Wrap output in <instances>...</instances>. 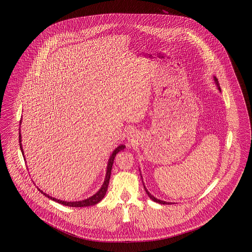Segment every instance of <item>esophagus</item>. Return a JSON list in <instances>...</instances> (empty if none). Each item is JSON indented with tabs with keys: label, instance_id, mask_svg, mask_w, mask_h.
Returning a JSON list of instances; mask_svg holds the SVG:
<instances>
[{
	"label": "esophagus",
	"instance_id": "esophagus-1",
	"mask_svg": "<svg viewBox=\"0 0 252 252\" xmlns=\"http://www.w3.org/2000/svg\"><path fill=\"white\" fill-rule=\"evenodd\" d=\"M128 142L130 143V144H133L135 143V138H134V136L132 134L128 136Z\"/></svg>",
	"mask_w": 252,
	"mask_h": 252
}]
</instances>
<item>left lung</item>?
I'll use <instances>...</instances> for the list:
<instances>
[{
  "label": "left lung",
  "instance_id": "left-lung-1",
  "mask_svg": "<svg viewBox=\"0 0 252 252\" xmlns=\"http://www.w3.org/2000/svg\"><path fill=\"white\" fill-rule=\"evenodd\" d=\"M215 81H216V85H217V87H218V90H219V91H221V89H220V87H219V83H218V80H217V79H216V77H215ZM141 177H142V176H141ZM144 190H145V192H146V193H147V194H148V196H149V197H150V198H151V199H152V200H153V201H155V202H158V203H159V204H168V205H169V204H172V203H170V202H165V201H162V200H159V199H158V198H156V197H154V196H153V195H152V194H151V193H150V192H148V191H147V189H146V188H145V186H144Z\"/></svg>",
  "mask_w": 252,
  "mask_h": 252
}]
</instances>
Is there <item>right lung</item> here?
I'll use <instances>...</instances> for the list:
<instances>
[{"mask_svg": "<svg viewBox=\"0 0 252 252\" xmlns=\"http://www.w3.org/2000/svg\"><path fill=\"white\" fill-rule=\"evenodd\" d=\"M21 123H22V120H21ZM19 142H20V148H21V150H22V152H23V154H24V150H23L22 144H21V143H22L21 132L19 133ZM125 147H126V145L121 144V145H119V146H118V147L113 151L112 155L110 156L109 159H108V168H107V175H106L105 181H104V183H103V185H102L101 189H100L98 192H96L95 194H94L93 196H91V197H89V198H87V199H85V200H82V201L68 202V201H62V200L57 199V198H55V197L49 196L47 193L42 192L40 189H38V190H39V192H41V193H43L45 196H47V197H49L50 199H52V200H54V201H56V202H59L60 204H62V205H65V206H69V207H88V206H93V205H95V204L99 203V202L103 199V197L105 196V194H106V192H107V190H108V182H109V179H110L111 168H112V165H113L114 158H115L117 153H119L120 151L124 150V149H125Z\"/></svg>", "mask_w": 252, "mask_h": 252, "instance_id": "right-lung-1", "label": "right lung"}]
</instances>
